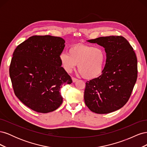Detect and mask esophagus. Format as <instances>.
Wrapping results in <instances>:
<instances>
[{
	"label": "esophagus",
	"instance_id": "obj_1",
	"mask_svg": "<svg viewBox=\"0 0 147 147\" xmlns=\"http://www.w3.org/2000/svg\"><path fill=\"white\" fill-rule=\"evenodd\" d=\"M72 82H73V83L76 82L78 80V79L75 78H74V77H72Z\"/></svg>",
	"mask_w": 147,
	"mask_h": 147
}]
</instances>
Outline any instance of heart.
<instances>
[{"label":"heart","mask_w":147,"mask_h":147,"mask_svg":"<svg viewBox=\"0 0 147 147\" xmlns=\"http://www.w3.org/2000/svg\"><path fill=\"white\" fill-rule=\"evenodd\" d=\"M61 64L67 72H71L78 64L79 72L84 78L93 80L103 72L106 53L103 48L83 44H76L59 56Z\"/></svg>","instance_id":"obj_1"}]
</instances>
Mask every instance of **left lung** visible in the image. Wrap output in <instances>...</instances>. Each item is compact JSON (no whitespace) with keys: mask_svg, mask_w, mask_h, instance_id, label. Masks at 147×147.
<instances>
[{"mask_svg":"<svg viewBox=\"0 0 147 147\" xmlns=\"http://www.w3.org/2000/svg\"><path fill=\"white\" fill-rule=\"evenodd\" d=\"M105 48L106 62L100 76L86 83L84 99L92 112L106 114L126 104L137 78L136 53L122 36L100 37L89 40Z\"/></svg>","mask_w":147,"mask_h":147,"instance_id":"1","label":"left lung"}]
</instances>
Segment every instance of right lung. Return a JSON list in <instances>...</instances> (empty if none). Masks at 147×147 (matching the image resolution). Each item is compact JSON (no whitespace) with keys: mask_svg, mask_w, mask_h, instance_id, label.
<instances>
[{"mask_svg":"<svg viewBox=\"0 0 147 147\" xmlns=\"http://www.w3.org/2000/svg\"><path fill=\"white\" fill-rule=\"evenodd\" d=\"M65 40L51 35H34L16 47L10 66L16 96L35 112L46 113L63 103L60 89L72 80L61 67Z\"/></svg>","mask_w":147,"mask_h":147,"instance_id":"right-lung-1","label":"right lung"}]
</instances>
